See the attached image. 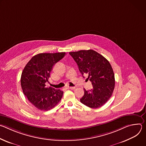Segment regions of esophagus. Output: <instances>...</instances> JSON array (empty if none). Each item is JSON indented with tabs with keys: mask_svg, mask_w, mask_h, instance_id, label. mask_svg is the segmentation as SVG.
Returning a JSON list of instances; mask_svg holds the SVG:
<instances>
[{
	"mask_svg": "<svg viewBox=\"0 0 146 146\" xmlns=\"http://www.w3.org/2000/svg\"><path fill=\"white\" fill-rule=\"evenodd\" d=\"M75 87H67L66 88L67 89H70V90H74L75 89Z\"/></svg>",
	"mask_w": 146,
	"mask_h": 146,
	"instance_id": "esophagus-1",
	"label": "esophagus"
}]
</instances>
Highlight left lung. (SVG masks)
Returning <instances> with one entry per match:
<instances>
[{
    "instance_id": "8db88e82",
    "label": "left lung",
    "mask_w": 146,
    "mask_h": 146,
    "mask_svg": "<svg viewBox=\"0 0 146 146\" xmlns=\"http://www.w3.org/2000/svg\"><path fill=\"white\" fill-rule=\"evenodd\" d=\"M69 54L77 63L82 76L88 74L93 89L86 91L80 102L86 106L99 108L108 102L115 87L114 74L109 62L92 50L70 52Z\"/></svg>"
}]
</instances>
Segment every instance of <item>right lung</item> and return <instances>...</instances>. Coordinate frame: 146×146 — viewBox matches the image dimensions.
Masks as SVG:
<instances>
[{
  "label": "right lung",
  "mask_w": 146,
  "mask_h": 146,
  "mask_svg": "<svg viewBox=\"0 0 146 146\" xmlns=\"http://www.w3.org/2000/svg\"><path fill=\"white\" fill-rule=\"evenodd\" d=\"M65 52L41 53L33 56L24 68L21 77V85L25 96L36 108L48 111L61 100L64 92L51 87L48 81L54 65L63 58Z\"/></svg>",
  "instance_id": "add662e5"
}]
</instances>
